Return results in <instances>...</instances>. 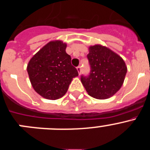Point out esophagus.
<instances>
[{
	"label": "esophagus",
	"mask_w": 150,
	"mask_h": 150,
	"mask_svg": "<svg viewBox=\"0 0 150 150\" xmlns=\"http://www.w3.org/2000/svg\"><path fill=\"white\" fill-rule=\"evenodd\" d=\"M76 69H77V71L78 73H79V74H80V73H81V66H78V67H76Z\"/></svg>",
	"instance_id": "1"
}]
</instances>
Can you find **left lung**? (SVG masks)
Segmentation results:
<instances>
[{"mask_svg":"<svg viewBox=\"0 0 150 150\" xmlns=\"http://www.w3.org/2000/svg\"><path fill=\"white\" fill-rule=\"evenodd\" d=\"M87 58L90 73L88 76L81 75V82L88 95L106 99L116 94L122 86L127 73L123 59L100 45L90 46Z\"/></svg>","mask_w":150,"mask_h":150,"instance_id":"left-lung-1","label":"left lung"}]
</instances>
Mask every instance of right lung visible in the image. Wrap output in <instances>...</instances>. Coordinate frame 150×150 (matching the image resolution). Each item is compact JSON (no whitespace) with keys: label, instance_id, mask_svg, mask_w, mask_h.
Masks as SVG:
<instances>
[{"label":"right lung","instance_id":"right-lung-1","mask_svg":"<svg viewBox=\"0 0 150 150\" xmlns=\"http://www.w3.org/2000/svg\"><path fill=\"white\" fill-rule=\"evenodd\" d=\"M67 45L60 40L51 41L31 58L27 71L33 88L49 100H56L65 95L72 79L78 76L71 64V57L66 53Z\"/></svg>","mask_w":150,"mask_h":150}]
</instances>
